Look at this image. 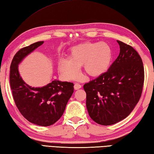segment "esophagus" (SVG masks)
<instances>
[{"mask_svg": "<svg viewBox=\"0 0 154 154\" xmlns=\"http://www.w3.org/2000/svg\"><path fill=\"white\" fill-rule=\"evenodd\" d=\"M74 88H75V89H76V90H77V89L82 88V85H81L80 84H79V83H75V85H74Z\"/></svg>", "mask_w": 154, "mask_h": 154, "instance_id": "1", "label": "esophagus"}]
</instances>
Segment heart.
Wrapping results in <instances>:
<instances>
[{"mask_svg": "<svg viewBox=\"0 0 154 154\" xmlns=\"http://www.w3.org/2000/svg\"><path fill=\"white\" fill-rule=\"evenodd\" d=\"M112 50L105 42H88L71 48L69 58H61L58 70L66 79L75 80L80 76V66L91 76H98L107 71L112 60Z\"/></svg>", "mask_w": 154, "mask_h": 154, "instance_id": "1", "label": "heart"}]
</instances>
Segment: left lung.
<instances>
[{"label":"left lung","mask_w":154,"mask_h":154,"mask_svg":"<svg viewBox=\"0 0 154 154\" xmlns=\"http://www.w3.org/2000/svg\"><path fill=\"white\" fill-rule=\"evenodd\" d=\"M117 42L120 54L109 69L83 85L89 116L104 126L129 115L143 91L145 75L141 57L132 46Z\"/></svg>","instance_id":"8db88e82"}]
</instances>
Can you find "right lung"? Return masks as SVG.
<instances>
[{
    "label": "right lung",
    "instance_id": "1",
    "mask_svg": "<svg viewBox=\"0 0 154 154\" xmlns=\"http://www.w3.org/2000/svg\"><path fill=\"white\" fill-rule=\"evenodd\" d=\"M44 43L37 42L22 48L14 56L10 66V85L13 97L20 113L29 122L48 127L63 116L74 90L71 82L53 81L42 88H32L19 75L18 65L23 58Z\"/></svg>",
    "mask_w": 154,
    "mask_h": 154
}]
</instances>
